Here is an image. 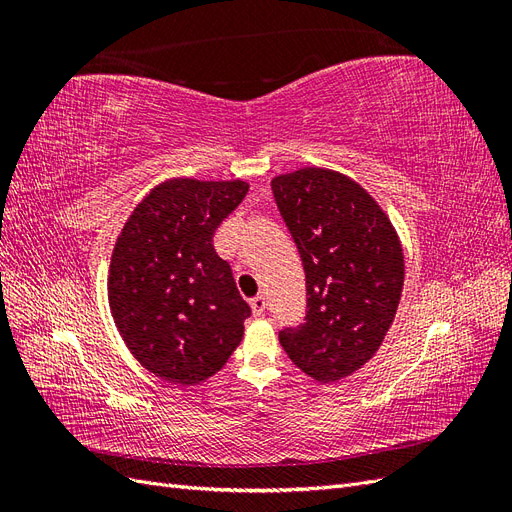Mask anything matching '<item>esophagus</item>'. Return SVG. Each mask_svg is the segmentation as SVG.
Returning <instances> with one entry per match:
<instances>
[{"label": "esophagus", "mask_w": 512, "mask_h": 512, "mask_svg": "<svg viewBox=\"0 0 512 512\" xmlns=\"http://www.w3.org/2000/svg\"><path fill=\"white\" fill-rule=\"evenodd\" d=\"M250 305H252V314H254V316H262V314H265L267 301H265V297H262V294H256V297L250 301Z\"/></svg>", "instance_id": "esophagus-1"}]
</instances>
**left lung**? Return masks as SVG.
Masks as SVG:
<instances>
[{
    "mask_svg": "<svg viewBox=\"0 0 512 512\" xmlns=\"http://www.w3.org/2000/svg\"><path fill=\"white\" fill-rule=\"evenodd\" d=\"M303 260L307 314L280 344L309 378L337 382L378 352L404 288V247L389 215L354 179L307 166L271 181Z\"/></svg>",
    "mask_w": 512,
    "mask_h": 512,
    "instance_id": "left-lung-1",
    "label": "left lung"
}]
</instances>
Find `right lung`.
<instances>
[{"instance_id":"right-lung-1","label":"right lung","mask_w":512,"mask_h":512,"mask_svg":"<svg viewBox=\"0 0 512 512\" xmlns=\"http://www.w3.org/2000/svg\"><path fill=\"white\" fill-rule=\"evenodd\" d=\"M247 190L241 179H168L136 205L119 232L108 305L134 359L162 380L203 382L241 344L252 309L215 252L213 232Z\"/></svg>"}]
</instances>
